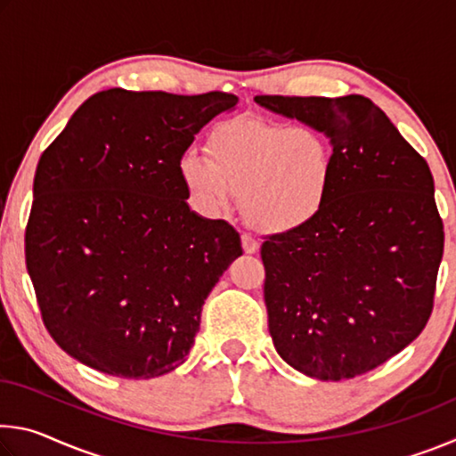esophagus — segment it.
<instances>
[{"label": "esophagus", "mask_w": 456, "mask_h": 456, "mask_svg": "<svg viewBox=\"0 0 456 456\" xmlns=\"http://www.w3.org/2000/svg\"><path fill=\"white\" fill-rule=\"evenodd\" d=\"M241 245H243V251L245 253H257L259 251V241L253 235H249V233H243L241 235Z\"/></svg>", "instance_id": "34e87169"}]
</instances>
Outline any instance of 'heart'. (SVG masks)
Segmentation results:
<instances>
[{
    "mask_svg": "<svg viewBox=\"0 0 456 456\" xmlns=\"http://www.w3.org/2000/svg\"><path fill=\"white\" fill-rule=\"evenodd\" d=\"M181 175L205 211H225L239 195L249 225L288 233L307 225L323 209L331 152L314 128L231 118L211 130L209 154H184Z\"/></svg>",
    "mask_w": 456,
    "mask_h": 456,
    "instance_id": "b5f03b06",
    "label": "heart"
}]
</instances>
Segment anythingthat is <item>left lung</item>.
<instances>
[{"mask_svg": "<svg viewBox=\"0 0 456 456\" xmlns=\"http://www.w3.org/2000/svg\"><path fill=\"white\" fill-rule=\"evenodd\" d=\"M256 102L331 144L318 217L261 245L275 350L320 380L366 374L404 350L432 314L444 231L430 168L370 98Z\"/></svg>", "mask_w": 456, "mask_h": 456, "instance_id": "obj_1", "label": "left lung"}]
</instances>
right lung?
<instances>
[{
	"mask_svg": "<svg viewBox=\"0 0 456 456\" xmlns=\"http://www.w3.org/2000/svg\"><path fill=\"white\" fill-rule=\"evenodd\" d=\"M237 102L110 88L42 152L26 267L45 330L82 364L146 380L187 358L207 296L243 249L227 221L189 209L181 159Z\"/></svg>",
	"mask_w": 456,
	"mask_h": 456,
	"instance_id": "1",
	"label": "right lung"
}]
</instances>
